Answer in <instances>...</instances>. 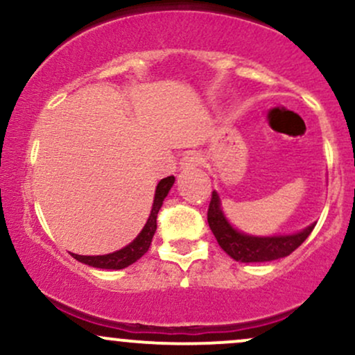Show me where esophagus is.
<instances>
[{
	"label": "esophagus",
	"mask_w": 355,
	"mask_h": 355,
	"mask_svg": "<svg viewBox=\"0 0 355 355\" xmlns=\"http://www.w3.org/2000/svg\"><path fill=\"white\" fill-rule=\"evenodd\" d=\"M202 165V155L198 152H187L182 158V168L191 170Z\"/></svg>",
	"instance_id": "esophagus-1"
}]
</instances>
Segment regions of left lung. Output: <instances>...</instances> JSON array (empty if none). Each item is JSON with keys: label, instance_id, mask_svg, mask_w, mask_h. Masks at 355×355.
<instances>
[{"label": "left lung", "instance_id": "1", "mask_svg": "<svg viewBox=\"0 0 355 355\" xmlns=\"http://www.w3.org/2000/svg\"><path fill=\"white\" fill-rule=\"evenodd\" d=\"M207 220L211 234L217 239L218 245L239 262H268V260L282 259L291 255L295 248L304 243V240L311 235L313 227L299 232L295 235H285V237H250L232 229V225L223 217L220 210L218 195L211 191Z\"/></svg>", "mask_w": 355, "mask_h": 355}]
</instances>
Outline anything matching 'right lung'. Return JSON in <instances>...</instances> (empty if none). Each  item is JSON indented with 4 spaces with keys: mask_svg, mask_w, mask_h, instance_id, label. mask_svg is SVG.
Returning <instances> with one entry per match:
<instances>
[{
    "mask_svg": "<svg viewBox=\"0 0 355 355\" xmlns=\"http://www.w3.org/2000/svg\"><path fill=\"white\" fill-rule=\"evenodd\" d=\"M175 182L173 175L160 180V183L157 185V191H155V200H153V207H152V214H150L148 222L144 227V230L140 232V235L133 240L130 245H126L121 250L113 252V254L108 255H76L71 254L73 259H76L81 263H87V266L96 267V268H112V270H120V268H125L132 263H135L141 255H145L148 252L150 243H152L153 234L157 230V215L158 210H160L162 203H164V198L166 197L170 189H172Z\"/></svg>",
    "mask_w": 355,
    "mask_h": 355,
    "instance_id": "add662e5",
    "label": "right lung"
}]
</instances>
